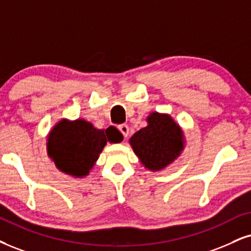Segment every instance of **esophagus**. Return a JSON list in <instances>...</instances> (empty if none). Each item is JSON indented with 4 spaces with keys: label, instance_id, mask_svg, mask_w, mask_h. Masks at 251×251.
I'll list each match as a JSON object with an SVG mask.
<instances>
[{
    "label": "esophagus",
    "instance_id": "1",
    "mask_svg": "<svg viewBox=\"0 0 251 251\" xmlns=\"http://www.w3.org/2000/svg\"><path fill=\"white\" fill-rule=\"evenodd\" d=\"M119 130L122 132V135L125 136V138H126L129 134V126L126 125H121V126H119Z\"/></svg>",
    "mask_w": 251,
    "mask_h": 251
}]
</instances>
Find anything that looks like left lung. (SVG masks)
Returning <instances> with one entry per match:
<instances>
[{"mask_svg": "<svg viewBox=\"0 0 251 251\" xmlns=\"http://www.w3.org/2000/svg\"><path fill=\"white\" fill-rule=\"evenodd\" d=\"M148 126L130 138L136 156L147 169H164L182 150V132L168 115L153 113L148 117Z\"/></svg>", "mask_w": 251, "mask_h": 251, "instance_id": "8db88e82", "label": "left lung"}]
</instances>
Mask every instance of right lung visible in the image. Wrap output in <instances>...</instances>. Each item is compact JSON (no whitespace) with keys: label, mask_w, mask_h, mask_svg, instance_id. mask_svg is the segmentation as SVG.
<instances>
[{"label":"right lung","mask_w":251,"mask_h":251,"mask_svg":"<svg viewBox=\"0 0 251 251\" xmlns=\"http://www.w3.org/2000/svg\"><path fill=\"white\" fill-rule=\"evenodd\" d=\"M122 140L119 131L98 130L83 120L60 121L49 135V156L57 168L75 177L88 175L107 142Z\"/></svg>","instance_id":"add662e5"}]
</instances>
